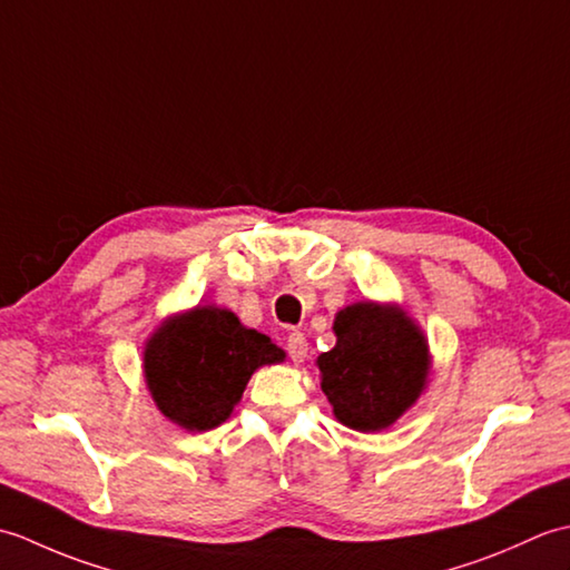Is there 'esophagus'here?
<instances>
[{
  "label": "esophagus",
  "mask_w": 570,
  "mask_h": 570,
  "mask_svg": "<svg viewBox=\"0 0 570 570\" xmlns=\"http://www.w3.org/2000/svg\"><path fill=\"white\" fill-rule=\"evenodd\" d=\"M286 350H288V357H292L296 365H298V362H304L306 355H308V343H306L304 333H298V331L288 333L286 335Z\"/></svg>",
  "instance_id": "1"
}]
</instances>
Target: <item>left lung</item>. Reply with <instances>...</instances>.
<instances>
[{"label": "left lung", "mask_w": 570, "mask_h": 570, "mask_svg": "<svg viewBox=\"0 0 570 570\" xmlns=\"http://www.w3.org/2000/svg\"><path fill=\"white\" fill-rule=\"evenodd\" d=\"M333 331L337 343L316 365L335 419L362 433L392 426L426 390V335L404 308L374 301L337 311Z\"/></svg>", "instance_id": "obj_1"}]
</instances>
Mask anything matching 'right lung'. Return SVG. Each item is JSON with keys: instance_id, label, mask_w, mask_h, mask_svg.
Wrapping results in <instances>:
<instances>
[{"instance_id": "1", "label": "right lung", "mask_w": 570, "mask_h": 570, "mask_svg": "<svg viewBox=\"0 0 570 570\" xmlns=\"http://www.w3.org/2000/svg\"><path fill=\"white\" fill-rule=\"evenodd\" d=\"M286 353L245 328L233 311L196 306L166 318L144 347V380L166 419L186 431H210L233 414L262 365Z\"/></svg>"}]
</instances>
